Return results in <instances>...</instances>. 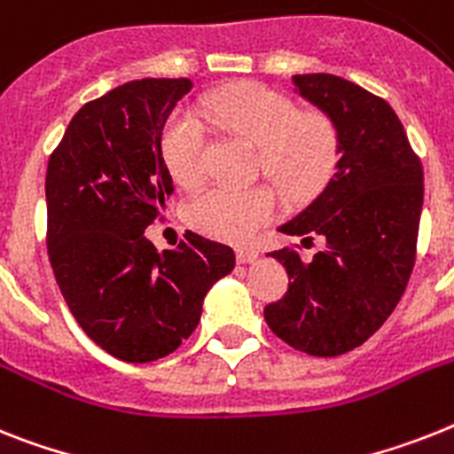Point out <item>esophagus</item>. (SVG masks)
I'll use <instances>...</instances> for the list:
<instances>
[{"label": "esophagus", "instance_id": "1", "mask_svg": "<svg viewBox=\"0 0 454 454\" xmlns=\"http://www.w3.org/2000/svg\"><path fill=\"white\" fill-rule=\"evenodd\" d=\"M257 257H260L257 248H239V250H236V260L241 262V264H250V262H254Z\"/></svg>", "mask_w": 454, "mask_h": 454}]
</instances>
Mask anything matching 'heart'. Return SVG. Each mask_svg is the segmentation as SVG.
I'll use <instances>...</instances> for the list:
<instances>
[{
  "label": "heart",
  "mask_w": 454,
  "mask_h": 454,
  "mask_svg": "<svg viewBox=\"0 0 454 454\" xmlns=\"http://www.w3.org/2000/svg\"><path fill=\"white\" fill-rule=\"evenodd\" d=\"M204 115L227 132L260 145V162L292 197L316 192L327 183L339 160V134L320 114H299L287 95L262 83H239L204 101ZM160 153L178 185L201 181L208 155V134L190 111L168 115ZM278 213V194L269 185H213L194 194L187 220L194 230L223 241H248Z\"/></svg>",
  "instance_id": "obj_1"
}]
</instances>
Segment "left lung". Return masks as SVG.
<instances>
[{
    "label": "left lung",
    "instance_id": "8db88e82",
    "mask_svg": "<svg viewBox=\"0 0 454 454\" xmlns=\"http://www.w3.org/2000/svg\"><path fill=\"white\" fill-rule=\"evenodd\" d=\"M299 95L334 122L339 162L327 187L280 227L322 243L310 262L294 248L273 250L292 280L264 320L287 346L336 357L383 327L415 264L422 164L387 101L332 74L292 76Z\"/></svg>",
    "mask_w": 454,
    "mask_h": 454
}]
</instances>
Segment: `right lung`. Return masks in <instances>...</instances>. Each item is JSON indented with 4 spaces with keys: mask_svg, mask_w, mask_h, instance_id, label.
Listing matches in <instances>:
<instances>
[{
    "mask_svg": "<svg viewBox=\"0 0 454 454\" xmlns=\"http://www.w3.org/2000/svg\"><path fill=\"white\" fill-rule=\"evenodd\" d=\"M190 90L187 78L120 85L71 118L48 160L46 243L59 292L85 334L132 364L174 353L236 262L230 246L192 231L162 253L144 234L174 192L160 138Z\"/></svg>",
    "mask_w": 454,
    "mask_h": 454,
    "instance_id": "obj_1",
    "label": "right lung"
}]
</instances>
